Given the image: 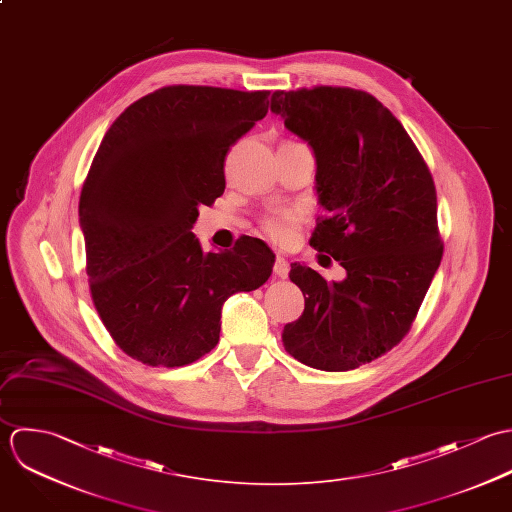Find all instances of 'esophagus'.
I'll use <instances>...</instances> for the list:
<instances>
[{
	"label": "esophagus",
	"mask_w": 512,
	"mask_h": 512,
	"mask_svg": "<svg viewBox=\"0 0 512 512\" xmlns=\"http://www.w3.org/2000/svg\"><path fill=\"white\" fill-rule=\"evenodd\" d=\"M273 273H275L277 277L285 279V277L289 275V261H287L285 257L277 255V259H275V267H273Z\"/></svg>",
	"instance_id": "1"
}]
</instances>
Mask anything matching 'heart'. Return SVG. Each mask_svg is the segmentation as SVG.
I'll return each mask as SVG.
<instances>
[{"label":"heart","instance_id":"b5f03b06","mask_svg":"<svg viewBox=\"0 0 512 512\" xmlns=\"http://www.w3.org/2000/svg\"><path fill=\"white\" fill-rule=\"evenodd\" d=\"M297 219L299 215L295 211H281V213H273L263 221L265 231L269 233V237H273L275 241H289L295 233L297 227Z\"/></svg>","mask_w":512,"mask_h":512}]
</instances>
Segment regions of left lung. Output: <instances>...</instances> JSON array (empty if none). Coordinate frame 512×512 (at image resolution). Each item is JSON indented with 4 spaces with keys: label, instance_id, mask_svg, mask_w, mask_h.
Instances as JSON below:
<instances>
[{
    "label": "left lung",
    "instance_id": "obj_1",
    "mask_svg": "<svg viewBox=\"0 0 512 512\" xmlns=\"http://www.w3.org/2000/svg\"><path fill=\"white\" fill-rule=\"evenodd\" d=\"M271 112L316 160L314 188L326 217L310 245L346 271L328 283L291 263L305 312L285 326L283 344L310 368L354 370L408 334L441 263L433 178L402 122L364 91H277Z\"/></svg>",
    "mask_w": 512,
    "mask_h": 512
}]
</instances>
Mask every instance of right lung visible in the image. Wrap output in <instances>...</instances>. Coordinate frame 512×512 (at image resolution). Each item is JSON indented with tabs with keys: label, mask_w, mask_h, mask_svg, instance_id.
Returning <instances> with one entry per match:
<instances>
[{
	"label": "right lung",
	"mask_w": 512,
	"mask_h": 512,
	"mask_svg": "<svg viewBox=\"0 0 512 512\" xmlns=\"http://www.w3.org/2000/svg\"><path fill=\"white\" fill-rule=\"evenodd\" d=\"M271 91L164 87L108 128L79 200L93 303L114 342L148 366H186L215 348L221 307L259 289L275 255L255 237L202 249L200 205L225 190L231 144L269 110Z\"/></svg>",
	"instance_id": "1"
}]
</instances>
